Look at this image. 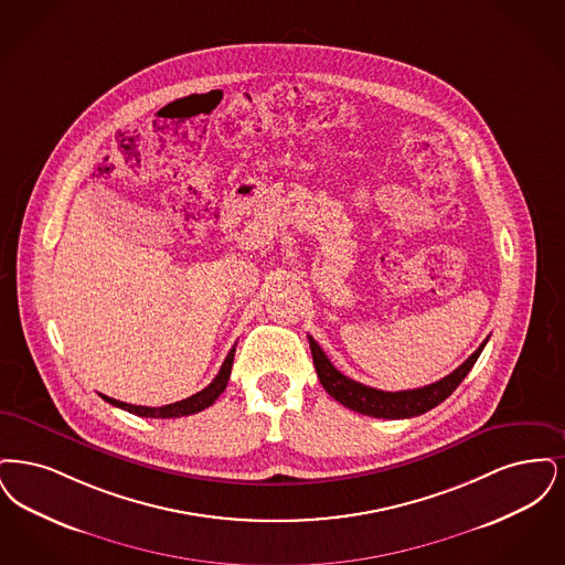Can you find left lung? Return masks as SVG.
Instances as JSON below:
<instances>
[{
    "label": "left lung",
    "instance_id": "obj_1",
    "mask_svg": "<svg viewBox=\"0 0 565 565\" xmlns=\"http://www.w3.org/2000/svg\"><path fill=\"white\" fill-rule=\"evenodd\" d=\"M308 340H310V350H312L315 367H317V375H319L322 388L348 409L359 412L363 416L384 417V419L419 416V414H426L428 409L437 407L460 386V382L467 377L468 371L477 363L479 354L488 344V340H486L460 367L451 371L449 375H445L435 384H428V386L416 388V391L386 393V391H377V388H371L361 382L350 380L342 371L333 367V363L327 359V354L315 342V338L308 335Z\"/></svg>",
    "mask_w": 565,
    "mask_h": 565
}]
</instances>
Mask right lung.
<instances>
[{
    "mask_svg": "<svg viewBox=\"0 0 565 565\" xmlns=\"http://www.w3.org/2000/svg\"><path fill=\"white\" fill-rule=\"evenodd\" d=\"M234 352H236V345L227 352V356H225V361H223V365H221L220 373L215 375V380H213L204 391L192 394V396H188V398H183V401H177V403H172V405H164V407H143V405H130V403H124V401L109 398V396H105V394H100V398L107 401V403L114 405V407H120L124 412L135 414V416L139 417L192 416V414H198V412L211 407V405L220 398L221 393L225 391L227 380H230V371H232V363H234Z\"/></svg>",
    "mask_w": 565,
    "mask_h": 565,
    "instance_id": "obj_1",
    "label": "right lung"
}]
</instances>
